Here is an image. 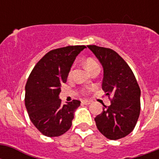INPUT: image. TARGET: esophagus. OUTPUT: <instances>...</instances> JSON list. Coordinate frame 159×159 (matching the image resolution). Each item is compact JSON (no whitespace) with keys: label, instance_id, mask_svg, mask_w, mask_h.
I'll return each mask as SVG.
<instances>
[{"label":"esophagus","instance_id":"1","mask_svg":"<svg viewBox=\"0 0 159 159\" xmlns=\"http://www.w3.org/2000/svg\"><path fill=\"white\" fill-rule=\"evenodd\" d=\"M91 102H90V101H87V100H82V103L83 105H89V104H91Z\"/></svg>","mask_w":159,"mask_h":159}]
</instances>
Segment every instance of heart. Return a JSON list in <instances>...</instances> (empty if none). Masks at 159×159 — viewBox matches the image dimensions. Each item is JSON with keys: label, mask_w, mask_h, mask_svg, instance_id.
Instances as JSON below:
<instances>
[{"label": "heart", "mask_w": 159, "mask_h": 159, "mask_svg": "<svg viewBox=\"0 0 159 159\" xmlns=\"http://www.w3.org/2000/svg\"><path fill=\"white\" fill-rule=\"evenodd\" d=\"M85 66H86L87 69L90 72H92L93 70L97 69V68H100V64L98 63V62H97V60H95L94 58H92V57H88V58L86 59ZM72 67L69 71V73H68V76H69V77L72 75Z\"/></svg>", "instance_id": "b5f03b06"}]
</instances>
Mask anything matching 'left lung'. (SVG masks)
<instances>
[{
  "label": "left lung",
  "instance_id": "obj_1",
  "mask_svg": "<svg viewBox=\"0 0 159 159\" xmlns=\"http://www.w3.org/2000/svg\"><path fill=\"white\" fill-rule=\"evenodd\" d=\"M87 47L99 59L104 69L102 89L111 99L95 118L97 129L107 139H120L134 129L140 113V88L127 62L111 48Z\"/></svg>",
  "mask_w": 159,
  "mask_h": 159
}]
</instances>
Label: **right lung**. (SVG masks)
Segmentation results:
<instances>
[{
    "mask_svg": "<svg viewBox=\"0 0 159 159\" xmlns=\"http://www.w3.org/2000/svg\"><path fill=\"white\" fill-rule=\"evenodd\" d=\"M85 48L67 46L49 51L29 76L25 97L26 110L34 125L47 137L62 135L72 126L74 111L81 102L72 100L62 105L58 95L75 58Z\"/></svg>",
    "mask_w": 159,
    "mask_h": 159,
    "instance_id": "right-lung-1",
    "label": "right lung"
}]
</instances>
